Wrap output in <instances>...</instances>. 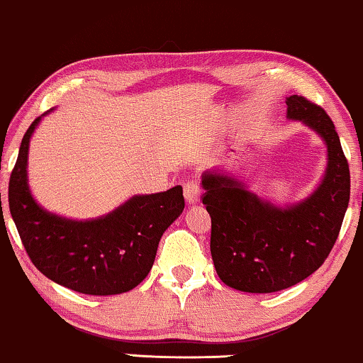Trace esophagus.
I'll return each instance as SVG.
<instances>
[{"label":"esophagus","instance_id":"34e87169","mask_svg":"<svg viewBox=\"0 0 363 363\" xmlns=\"http://www.w3.org/2000/svg\"><path fill=\"white\" fill-rule=\"evenodd\" d=\"M202 189L197 181H187L184 184V196H186L187 203H196L201 199Z\"/></svg>","mask_w":363,"mask_h":363}]
</instances>
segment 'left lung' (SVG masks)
<instances>
[{"label":"left lung","mask_w":363,"mask_h":363,"mask_svg":"<svg viewBox=\"0 0 363 363\" xmlns=\"http://www.w3.org/2000/svg\"><path fill=\"white\" fill-rule=\"evenodd\" d=\"M286 105L288 118L301 120L328 145V169L313 196L279 208L230 176L202 177L213 267L223 283L245 293H274L313 274L329 257L349 207V162L333 120L303 95H291Z\"/></svg>","instance_id":"left-lung-1"}]
</instances>
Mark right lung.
Returning a JSON list of instances; mask_svg holds the SVG:
<instances>
[{
    "label": "right lung",
    "instance_id": "right-lung-1",
    "mask_svg": "<svg viewBox=\"0 0 363 363\" xmlns=\"http://www.w3.org/2000/svg\"><path fill=\"white\" fill-rule=\"evenodd\" d=\"M39 120L24 133L8 187L24 250L44 277L65 288L91 296L126 293L147 277L162 233L182 213V187L135 196L96 220L75 222L45 212L30 196L26 176L29 138Z\"/></svg>",
    "mask_w": 363,
    "mask_h": 363
}]
</instances>
